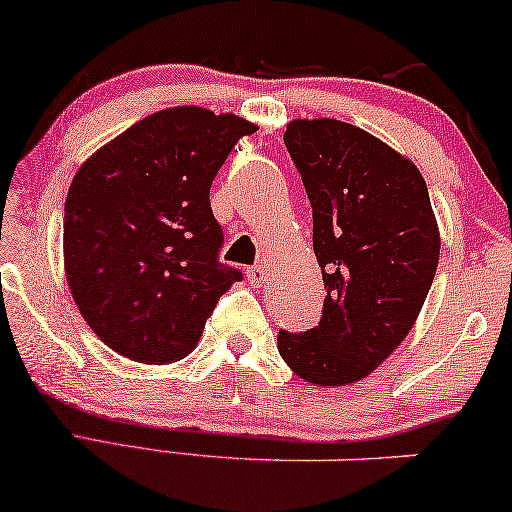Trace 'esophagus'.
I'll return each instance as SVG.
<instances>
[{"instance_id": "1", "label": "esophagus", "mask_w": 512, "mask_h": 512, "mask_svg": "<svg viewBox=\"0 0 512 512\" xmlns=\"http://www.w3.org/2000/svg\"><path fill=\"white\" fill-rule=\"evenodd\" d=\"M247 277H249L251 287H263V284H265V270H263V265H254V268H249V270H247Z\"/></svg>"}]
</instances>
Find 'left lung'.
Returning a JSON list of instances; mask_svg holds the SVG:
<instances>
[{
  "instance_id": "obj_1",
  "label": "left lung",
  "mask_w": 512,
  "mask_h": 512,
  "mask_svg": "<svg viewBox=\"0 0 512 512\" xmlns=\"http://www.w3.org/2000/svg\"><path fill=\"white\" fill-rule=\"evenodd\" d=\"M313 207L322 320L277 334L303 381L336 388L369 376L414 327L440 261L426 181L381 138L341 119H294L284 131Z\"/></svg>"
}]
</instances>
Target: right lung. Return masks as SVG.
<instances>
[{
    "mask_svg": "<svg viewBox=\"0 0 512 512\" xmlns=\"http://www.w3.org/2000/svg\"><path fill=\"white\" fill-rule=\"evenodd\" d=\"M244 117L197 105L159 110L96 150L72 178L63 261L79 313L129 360L167 364L192 353L218 298L242 272L218 263L211 181Z\"/></svg>",
    "mask_w": 512,
    "mask_h": 512,
    "instance_id": "right-lung-1",
    "label": "right lung"
}]
</instances>
